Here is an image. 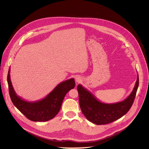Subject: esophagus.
<instances>
[{"label": "esophagus", "instance_id": "obj_1", "mask_svg": "<svg viewBox=\"0 0 149 149\" xmlns=\"http://www.w3.org/2000/svg\"><path fill=\"white\" fill-rule=\"evenodd\" d=\"M75 80L76 83H79L81 81V77L80 76H76L75 77Z\"/></svg>", "mask_w": 149, "mask_h": 149}]
</instances>
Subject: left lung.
Wrapping results in <instances>:
<instances>
[{
	"label": "left lung",
	"mask_w": 149,
	"mask_h": 149,
	"mask_svg": "<svg viewBox=\"0 0 149 149\" xmlns=\"http://www.w3.org/2000/svg\"><path fill=\"white\" fill-rule=\"evenodd\" d=\"M139 85L137 79L131 93L125 100L114 103L101 102L83 85L79 84L77 91L79 104L85 118L97 125H106L115 121L124 116L132 106Z\"/></svg>",
	"instance_id": "left-lung-1"
}]
</instances>
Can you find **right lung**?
<instances>
[{
  "mask_svg": "<svg viewBox=\"0 0 149 149\" xmlns=\"http://www.w3.org/2000/svg\"><path fill=\"white\" fill-rule=\"evenodd\" d=\"M10 68L7 75L10 98L14 105L29 120L34 122H46L53 118L60 110L66 94L74 88L73 78L64 81L42 99L27 102L19 96L14 89L10 79Z\"/></svg>",
  "mask_w": 149,
  "mask_h": 149,
  "instance_id": "obj_1",
  "label": "right lung"
}]
</instances>
